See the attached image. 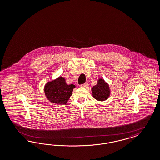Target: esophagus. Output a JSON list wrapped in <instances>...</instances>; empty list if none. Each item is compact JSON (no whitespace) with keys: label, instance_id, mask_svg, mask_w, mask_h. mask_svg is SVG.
Listing matches in <instances>:
<instances>
[{"label":"esophagus","instance_id":"esophagus-1","mask_svg":"<svg viewBox=\"0 0 160 160\" xmlns=\"http://www.w3.org/2000/svg\"><path fill=\"white\" fill-rule=\"evenodd\" d=\"M88 84L87 82L83 83V84H82V85H81V87H83V88H87V87H88Z\"/></svg>","mask_w":160,"mask_h":160}]
</instances>
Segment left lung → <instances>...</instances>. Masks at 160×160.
<instances>
[{"instance_id": "1", "label": "left lung", "mask_w": 160, "mask_h": 160, "mask_svg": "<svg viewBox=\"0 0 160 160\" xmlns=\"http://www.w3.org/2000/svg\"><path fill=\"white\" fill-rule=\"evenodd\" d=\"M92 96L98 101L107 100L111 94V90L109 84L106 82L103 79L100 78L98 83L91 88Z\"/></svg>"}]
</instances>
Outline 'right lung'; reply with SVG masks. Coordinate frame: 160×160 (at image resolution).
Here are the masks:
<instances>
[{"label":"right lung","mask_w":160,"mask_h":160,"mask_svg":"<svg viewBox=\"0 0 160 160\" xmlns=\"http://www.w3.org/2000/svg\"><path fill=\"white\" fill-rule=\"evenodd\" d=\"M74 88H75V85L67 84L63 77H59L45 84L44 92L46 98L51 103L66 104Z\"/></svg>","instance_id":"add662e5"}]
</instances>
